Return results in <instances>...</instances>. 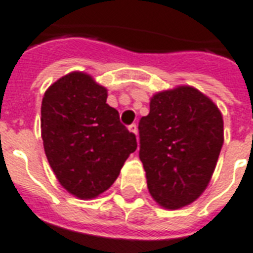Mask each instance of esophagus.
<instances>
[{"mask_svg": "<svg viewBox=\"0 0 253 253\" xmlns=\"http://www.w3.org/2000/svg\"><path fill=\"white\" fill-rule=\"evenodd\" d=\"M128 131L132 132V134H135V135H138V127H137V125H131V126H128Z\"/></svg>", "mask_w": 253, "mask_h": 253, "instance_id": "esophagus-1", "label": "esophagus"}]
</instances>
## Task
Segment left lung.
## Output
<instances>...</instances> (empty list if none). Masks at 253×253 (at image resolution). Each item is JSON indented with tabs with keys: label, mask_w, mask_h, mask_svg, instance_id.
Listing matches in <instances>:
<instances>
[{
	"label": "left lung",
	"mask_w": 253,
	"mask_h": 253,
	"mask_svg": "<svg viewBox=\"0 0 253 253\" xmlns=\"http://www.w3.org/2000/svg\"><path fill=\"white\" fill-rule=\"evenodd\" d=\"M139 159L160 206L177 210L206 190L223 145L222 114L190 85L161 90L139 121Z\"/></svg>",
	"instance_id": "obj_1"
}]
</instances>
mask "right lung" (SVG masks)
Masks as SVG:
<instances>
[{
	"label": "right lung",
	"instance_id": "add662e5",
	"mask_svg": "<svg viewBox=\"0 0 253 253\" xmlns=\"http://www.w3.org/2000/svg\"><path fill=\"white\" fill-rule=\"evenodd\" d=\"M107 88L84 72H72L51 84L42 100V139L54 175L80 199H93L112 186L135 135L107 104Z\"/></svg>",
	"mask_w": 253,
	"mask_h": 253
}]
</instances>
